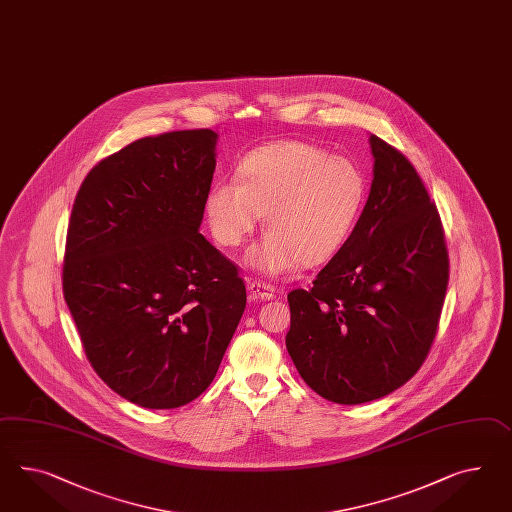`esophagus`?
Returning a JSON list of instances; mask_svg holds the SVG:
<instances>
[{"label": "esophagus", "instance_id": "34e87169", "mask_svg": "<svg viewBox=\"0 0 512 512\" xmlns=\"http://www.w3.org/2000/svg\"><path fill=\"white\" fill-rule=\"evenodd\" d=\"M248 291L255 300H272L276 296V291L272 285L263 283V281H251L248 285Z\"/></svg>", "mask_w": 512, "mask_h": 512}]
</instances>
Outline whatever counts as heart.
Listing matches in <instances>:
<instances>
[{"label": "heart", "instance_id": "1", "mask_svg": "<svg viewBox=\"0 0 512 512\" xmlns=\"http://www.w3.org/2000/svg\"><path fill=\"white\" fill-rule=\"evenodd\" d=\"M363 199L365 179L352 160L302 141H283L249 152L235 179L212 182L205 216L221 246L235 248L263 212L268 229L248 249L246 263L279 276L298 263L332 259L358 220Z\"/></svg>", "mask_w": 512, "mask_h": 512}]
</instances>
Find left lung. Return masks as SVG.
<instances>
[{
    "mask_svg": "<svg viewBox=\"0 0 512 512\" xmlns=\"http://www.w3.org/2000/svg\"><path fill=\"white\" fill-rule=\"evenodd\" d=\"M373 182L345 244L296 289L287 350L305 384L337 404L382 399L429 354L449 259L442 221L401 152L371 134Z\"/></svg>",
    "mask_w": 512,
    "mask_h": 512,
    "instance_id": "obj_1",
    "label": "left lung"
}]
</instances>
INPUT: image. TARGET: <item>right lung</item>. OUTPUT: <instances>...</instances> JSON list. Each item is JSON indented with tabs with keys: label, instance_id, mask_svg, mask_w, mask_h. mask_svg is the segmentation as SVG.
<instances>
[{
	"label": "right lung",
	"instance_id": "add662e5",
	"mask_svg": "<svg viewBox=\"0 0 512 512\" xmlns=\"http://www.w3.org/2000/svg\"><path fill=\"white\" fill-rule=\"evenodd\" d=\"M216 145L208 128L138 139L89 171L70 214L65 302L98 376L143 408L197 399L246 309L199 233Z\"/></svg>",
	"mask_w": 512,
	"mask_h": 512
}]
</instances>
